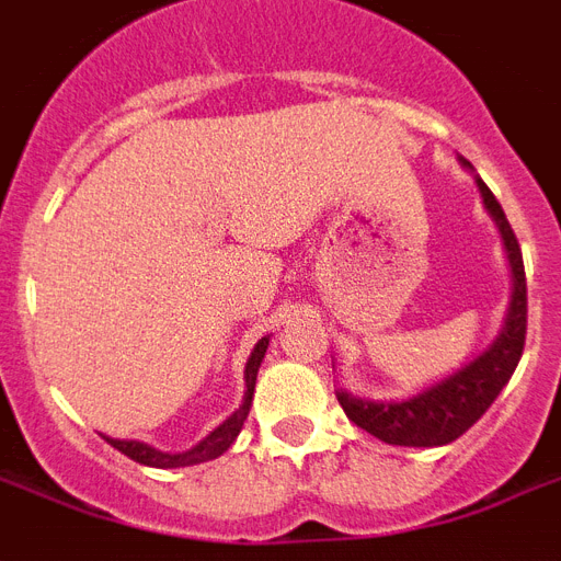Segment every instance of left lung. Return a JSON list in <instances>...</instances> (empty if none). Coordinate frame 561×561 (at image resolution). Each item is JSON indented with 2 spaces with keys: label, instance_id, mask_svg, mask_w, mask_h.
I'll use <instances>...</instances> for the list:
<instances>
[{
  "label": "left lung",
  "instance_id": "1",
  "mask_svg": "<svg viewBox=\"0 0 561 561\" xmlns=\"http://www.w3.org/2000/svg\"><path fill=\"white\" fill-rule=\"evenodd\" d=\"M463 170L472 172V163L467 158H458ZM478 193L484 202L486 216L493 218L502 236L504 253H507L510 276H513V290H510L507 313H504L502 328L493 336V343L472 354L467 363L444 375L440 380H432L421 391L409 398H357L352 391L336 389V400L348 421H354L359 430L375 435L383 444L391 446H444L461 438L472 423L493 407V400L502 394L507 380L516 371L522 352H525L527 334V282L525 262H522V248H518L516 233L504 216L502 204L495 202L490 186L472 172Z\"/></svg>",
  "mask_w": 561,
  "mask_h": 561
}]
</instances>
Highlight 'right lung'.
I'll list each match as a JSON object with an SVG mask.
<instances>
[{"instance_id": "right-lung-1", "label": "right lung", "mask_w": 561, "mask_h": 561, "mask_svg": "<svg viewBox=\"0 0 561 561\" xmlns=\"http://www.w3.org/2000/svg\"><path fill=\"white\" fill-rule=\"evenodd\" d=\"M267 345H271V334L262 336L256 345H253V352L248 357V366H244V398H241L239 409H236L230 417L218 423L216 430L204 435L202 440L184 453H161V449H154V446L144 444V440H121V438H103L108 444L115 446L117 453H123L126 458L131 461L144 463V467H154V470H178V467H193V463H204V461H213L218 455H225L230 449L236 438H239L241 426L248 421L250 407H253V391H256V375H259V366H262V359H265Z\"/></svg>"}]
</instances>
